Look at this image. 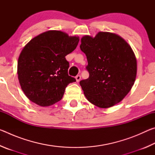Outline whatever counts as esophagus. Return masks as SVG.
I'll list each match as a JSON object with an SVG mask.
<instances>
[{
    "mask_svg": "<svg viewBox=\"0 0 155 155\" xmlns=\"http://www.w3.org/2000/svg\"><path fill=\"white\" fill-rule=\"evenodd\" d=\"M75 78H76V80H77V82H79L80 81V80H81V75H77V77H75Z\"/></svg>",
    "mask_w": 155,
    "mask_h": 155,
    "instance_id": "obj_1",
    "label": "esophagus"
}]
</instances>
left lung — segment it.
I'll list each match as a JSON object with an SVG mask.
<instances>
[{"mask_svg":"<svg viewBox=\"0 0 155 155\" xmlns=\"http://www.w3.org/2000/svg\"><path fill=\"white\" fill-rule=\"evenodd\" d=\"M80 48L87 57L88 78L80 81L91 103L109 108L120 103L135 83L137 60L131 47L115 33L99 32L81 38Z\"/></svg>","mask_w":155,"mask_h":155,"instance_id":"left-lung-1","label":"left lung"}]
</instances>
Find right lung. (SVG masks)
Here are the masks:
<instances>
[{"instance_id":"add662e5","label":"right lung","mask_w":155,"mask_h":155,"mask_svg":"<svg viewBox=\"0 0 155 155\" xmlns=\"http://www.w3.org/2000/svg\"><path fill=\"white\" fill-rule=\"evenodd\" d=\"M79 38L60 31H48L33 38L18 58V75L26 96L41 107L61 100L65 87L75 82L68 75L65 56L77 48Z\"/></svg>"}]
</instances>
